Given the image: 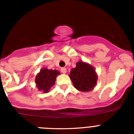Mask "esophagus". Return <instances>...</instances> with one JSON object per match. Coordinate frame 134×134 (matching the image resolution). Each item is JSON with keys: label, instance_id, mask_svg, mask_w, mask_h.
Instances as JSON below:
<instances>
[{"label": "esophagus", "instance_id": "1", "mask_svg": "<svg viewBox=\"0 0 134 134\" xmlns=\"http://www.w3.org/2000/svg\"><path fill=\"white\" fill-rule=\"evenodd\" d=\"M66 72H67V70L66 68H61V72L62 74H66Z\"/></svg>", "mask_w": 134, "mask_h": 134}]
</instances>
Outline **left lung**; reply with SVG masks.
I'll return each mask as SVG.
<instances>
[{
  "instance_id": "8db88e82",
  "label": "left lung",
  "mask_w": 134,
  "mask_h": 134,
  "mask_svg": "<svg viewBox=\"0 0 134 134\" xmlns=\"http://www.w3.org/2000/svg\"><path fill=\"white\" fill-rule=\"evenodd\" d=\"M74 88L82 92H88L95 87L98 76L92 65L79 61L69 74Z\"/></svg>"
}]
</instances>
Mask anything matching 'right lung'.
Returning a JSON list of instances; mask_svg holds the SVG:
<instances>
[{"instance_id": "1", "label": "right lung", "mask_w": 134, "mask_h": 134, "mask_svg": "<svg viewBox=\"0 0 134 134\" xmlns=\"http://www.w3.org/2000/svg\"><path fill=\"white\" fill-rule=\"evenodd\" d=\"M59 74H60V72L57 70L42 68L35 76L36 87L40 91H43V93H48L51 87L55 85V79Z\"/></svg>"}]
</instances>
